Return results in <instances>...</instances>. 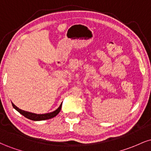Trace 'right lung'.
I'll return each mask as SVG.
<instances>
[{"mask_svg": "<svg viewBox=\"0 0 151 151\" xmlns=\"http://www.w3.org/2000/svg\"><path fill=\"white\" fill-rule=\"evenodd\" d=\"M62 103L60 104V106H59V108L57 109V110H55V111L53 112H51V113L45 114H36L30 113V112L25 111L22 110V109L18 108L14 104L12 103V105H13V108H14L15 110L18 111L19 113L22 114V116H24L27 118V119H30V120H32V121H43V120H47V119H52V118L56 116L60 113V110H61V108H62Z\"/></svg>", "mask_w": 151, "mask_h": 151, "instance_id": "1", "label": "right lung"}]
</instances>
